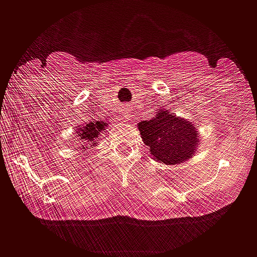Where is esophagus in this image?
Masks as SVG:
<instances>
[{
  "mask_svg": "<svg viewBox=\"0 0 257 257\" xmlns=\"http://www.w3.org/2000/svg\"><path fill=\"white\" fill-rule=\"evenodd\" d=\"M124 117H125V115H124Z\"/></svg>",
  "mask_w": 257,
  "mask_h": 257,
  "instance_id": "esophagus-1",
  "label": "esophagus"
}]
</instances>
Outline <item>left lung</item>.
Listing matches in <instances>:
<instances>
[{"label": "left lung", "instance_id": "obj_1", "mask_svg": "<svg viewBox=\"0 0 257 257\" xmlns=\"http://www.w3.org/2000/svg\"><path fill=\"white\" fill-rule=\"evenodd\" d=\"M137 125L155 161L179 165L191 159L197 152L199 135L195 125L168 109L162 108L153 118L140 121Z\"/></svg>", "mask_w": 257, "mask_h": 257}]
</instances>
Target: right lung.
<instances>
[{"label": "right lung", "instance_id": "obj_1", "mask_svg": "<svg viewBox=\"0 0 257 257\" xmlns=\"http://www.w3.org/2000/svg\"><path fill=\"white\" fill-rule=\"evenodd\" d=\"M107 125H108L107 121H91L88 122V124H84V125H79L78 130H76V133H75V136H76L78 140L82 143V148H86V146H85L86 143H88V145H89V143H91V145L96 143L95 140L99 137L101 132L105 130ZM75 142H76V140H75Z\"/></svg>", "mask_w": 257, "mask_h": 257}]
</instances>
